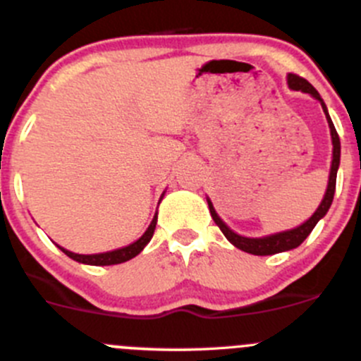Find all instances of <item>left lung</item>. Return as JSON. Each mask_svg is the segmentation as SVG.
Returning <instances> with one entry per match:
<instances>
[{"label":"left lung","instance_id":"1","mask_svg":"<svg viewBox=\"0 0 361 361\" xmlns=\"http://www.w3.org/2000/svg\"><path fill=\"white\" fill-rule=\"evenodd\" d=\"M286 80H288V87L292 90H300V92L309 94V96L314 97L316 101H319V104H322V108H323V113H325V116H326V122H329V127H330V137H332V147H334L332 148V164H330L329 185H326L325 195H323L319 206L316 207L314 213H312L311 216L304 221V224L297 225V227L288 228V231H283V232H276V234L262 235V238H246V235H241V234H238V232L232 231V228L228 227V225L225 224L220 216H218V213H216V209H214L211 199L206 197L207 206H209L211 216H213L214 224L220 227V231L224 232L225 238L228 239V243H232L235 248L246 251V253H251V255H258V257H265V255H274V253H281V251L293 250L305 241V238L311 234L312 228L316 227V224H318V221L322 220L326 213H329L330 206H332L334 194H336L337 171H338V164H341V140H338L336 127H334L332 118H330L329 110H326V104L323 103L319 92L311 85V83L307 82V80L300 78V76H297V75H292V73L286 76Z\"/></svg>","mask_w":361,"mask_h":361}]
</instances>
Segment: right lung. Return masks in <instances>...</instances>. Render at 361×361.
<instances>
[{
	"instance_id": "add662e5",
	"label": "right lung",
	"mask_w": 361,
	"mask_h": 361,
	"mask_svg": "<svg viewBox=\"0 0 361 361\" xmlns=\"http://www.w3.org/2000/svg\"><path fill=\"white\" fill-rule=\"evenodd\" d=\"M164 194H166V192H164ZM164 194L160 195V199L164 197ZM155 225H157V213L154 214L150 225H148V228L145 231V234L141 235L140 239H136V241L130 243V245L122 246V248L104 251V253L82 255V253H73V251L63 248V246H59V245H57V248L63 251V253H66L68 257L73 258L75 262H80V264H85V265H116V264H122V262L130 260V258H134L136 255H140L141 251L145 250V246L150 243L152 235H154Z\"/></svg>"
}]
</instances>
